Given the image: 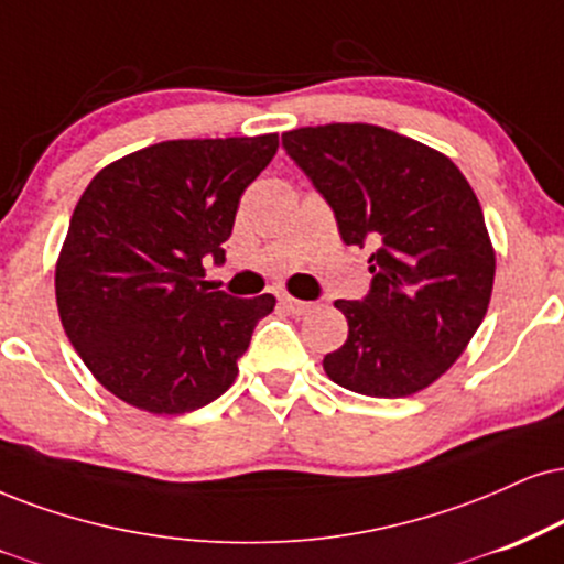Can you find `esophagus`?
<instances>
[{
  "instance_id": "1",
  "label": "esophagus",
  "mask_w": 564,
  "mask_h": 564,
  "mask_svg": "<svg viewBox=\"0 0 564 564\" xmlns=\"http://www.w3.org/2000/svg\"><path fill=\"white\" fill-rule=\"evenodd\" d=\"M280 303L284 311H290V314H295V316H303V314H308V311H314V303L297 301V297H293V295H282Z\"/></svg>"
}]
</instances>
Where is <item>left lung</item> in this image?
<instances>
[{
	"label": "left lung",
	"mask_w": 564,
	"mask_h": 564,
	"mask_svg": "<svg viewBox=\"0 0 564 564\" xmlns=\"http://www.w3.org/2000/svg\"><path fill=\"white\" fill-rule=\"evenodd\" d=\"M282 145L332 206L347 246L373 248L368 295L335 303L347 339L324 356L326 377L368 398L434 384L476 335L495 288L474 187L452 159L379 124L297 128Z\"/></svg>",
	"instance_id": "left-lung-1"
}]
</instances>
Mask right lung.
Wrapping results in <instances>:
<instances>
[{"mask_svg":"<svg viewBox=\"0 0 564 564\" xmlns=\"http://www.w3.org/2000/svg\"><path fill=\"white\" fill-rule=\"evenodd\" d=\"M280 135L164 141L107 164L69 219L54 290L65 335L101 387L138 410L191 413L238 377L274 295L208 293L242 191Z\"/></svg>","mask_w":564,"mask_h":564,"instance_id":"add662e5","label":"right lung"}]
</instances>
